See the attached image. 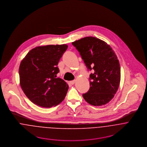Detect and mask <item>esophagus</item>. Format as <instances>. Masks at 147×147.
Returning a JSON list of instances; mask_svg holds the SVG:
<instances>
[{"mask_svg":"<svg viewBox=\"0 0 147 147\" xmlns=\"http://www.w3.org/2000/svg\"><path fill=\"white\" fill-rule=\"evenodd\" d=\"M75 82H76V81L75 80H73V81H70V84H74V83H75Z\"/></svg>","mask_w":147,"mask_h":147,"instance_id":"1","label":"esophagus"}]
</instances>
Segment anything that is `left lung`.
Segmentation results:
<instances>
[{
	"label": "left lung",
	"mask_w": 147,
	"mask_h": 147,
	"mask_svg": "<svg viewBox=\"0 0 147 147\" xmlns=\"http://www.w3.org/2000/svg\"><path fill=\"white\" fill-rule=\"evenodd\" d=\"M80 52L90 75L88 91L83 94L84 100L94 106L109 102L117 92L121 80L119 61L111 47L104 41L87 36L72 42Z\"/></svg>",
	"instance_id": "obj_1"
}]
</instances>
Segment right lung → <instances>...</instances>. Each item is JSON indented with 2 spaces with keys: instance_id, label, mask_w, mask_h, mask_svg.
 <instances>
[{
  "instance_id": "add662e5",
  "label": "right lung",
  "mask_w": 147,
  "mask_h": 147,
  "mask_svg": "<svg viewBox=\"0 0 147 147\" xmlns=\"http://www.w3.org/2000/svg\"><path fill=\"white\" fill-rule=\"evenodd\" d=\"M67 45H47L30 50L19 67L22 91L34 104L44 108L56 106L65 98L69 86L57 77L60 59Z\"/></svg>"
}]
</instances>
